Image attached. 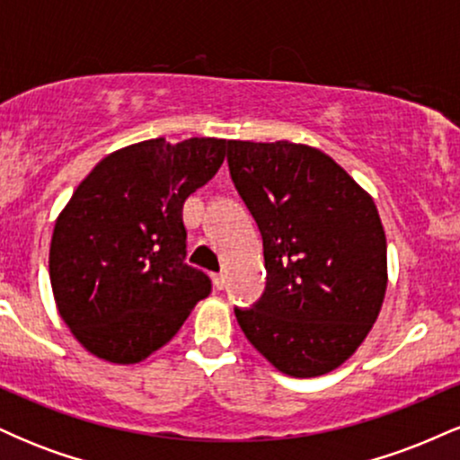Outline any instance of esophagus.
I'll return each mask as SVG.
<instances>
[{
    "label": "esophagus",
    "instance_id": "obj_1",
    "mask_svg": "<svg viewBox=\"0 0 460 460\" xmlns=\"http://www.w3.org/2000/svg\"><path fill=\"white\" fill-rule=\"evenodd\" d=\"M225 281H226V277H225L223 272H214L212 274V283H214L216 289H223L225 288Z\"/></svg>",
    "mask_w": 460,
    "mask_h": 460
}]
</instances>
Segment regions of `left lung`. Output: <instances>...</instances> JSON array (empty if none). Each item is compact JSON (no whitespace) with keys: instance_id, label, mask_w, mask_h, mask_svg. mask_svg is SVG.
<instances>
[{"instance_id":"obj_1","label":"left lung","mask_w":460,"mask_h":460,"mask_svg":"<svg viewBox=\"0 0 460 460\" xmlns=\"http://www.w3.org/2000/svg\"><path fill=\"white\" fill-rule=\"evenodd\" d=\"M231 179L263 237L266 292L235 309L279 372L329 374L381 314L387 237L374 199L331 155L289 140H229Z\"/></svg>"}]
</instances>
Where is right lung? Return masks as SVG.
I'll return each mask as SVG.
<instances>
[{"instance_id": "1", "label": "right lung", "mask_w": 460, "mask_h": 460, "mask_svg": "<svg viewBox=\"0 0 460 460\" xmlns=\"http://www.w3.org/2000/svg\"><path fill=\"white\" fill-rule=\"evenodd\" d=\"M229 142L142 140L105 155L56 218L49 279L60 318L102 361L134 366L166 346L212 289L188 266L183 203Z\"/></svg>"}]
</instances>
